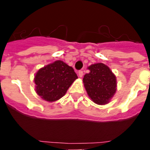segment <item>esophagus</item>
<instances>
[{"instance_id": "obj_1", "label": "esophagus", "mask_w": 150, "mask_h": 150, "mask_svg": "<svg viewBox=\"0 0 150 150\" xmlns=\"http://www.w3.org/2000/svg\"><path fill=\"white\" fill-rule=\"evenodd\" d=\"M78 75H79V77H82V76H83V71H79V72H78Z\"/></svg>"}]
</instances>
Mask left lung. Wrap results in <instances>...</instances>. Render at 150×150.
<instances>
[{"label":"left lung","mask_w":150,"mask_h":150,"mask_svg":"<svg viewBox=\"0 0 150 150\" xmlns=\"http://www.w3.org/2000/svg\"><path fill=\"white\" fill-rule=\"evenodd\" d=\"M88 70L89 73L85 74L83 82L88 97L99 105L108 104L117 89L115 74L103 63L91 64Z\"/></svg>","instance_id":"1"}]
</instances>
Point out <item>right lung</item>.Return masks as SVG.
Here are the masks:
<instances>
[{
    "label": "right lung",
    "mask_w": 150,
    "mask_h": 150,
    "mask_svg": "<svg viewBox=\"0 0 150 150\" xmlns=\"http://www.w3.org/2000/svg\"><path fill=\"white\" fill-rule=\"evenodd\" d=\"M78 78L72 67L61 60L39 69L34 81L35 91L41 98L48 102L59 100Z\"/></svg>",
    "instance_id": "add662e5"
}]
</instances>
